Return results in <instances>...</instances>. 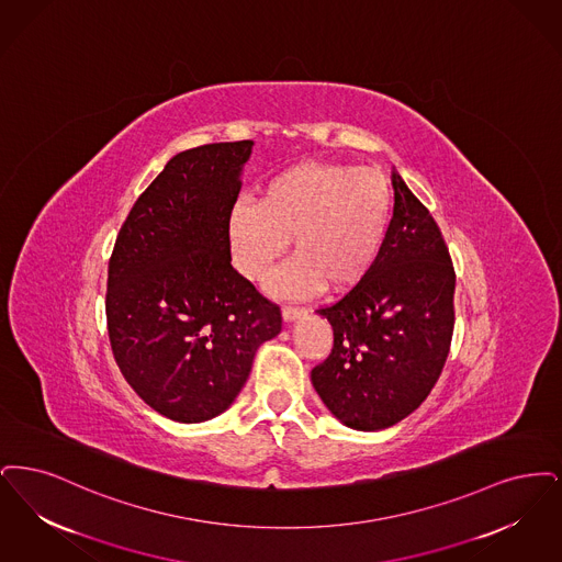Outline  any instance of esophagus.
<instances>
[{
	"mask_svg": "<svg viewBox=\"0 0 562 562\" xmlns=\"http://www.w3.org/2000/svg\"><path fill=\"white\" fill-rule=\"evenodd\" d=\"M281 315L285 321H295V318L304 317L306 315V308H297V306H283Z\"/></svg>",
	"mask_w": 562,
	"mask_h": 562,
	"instance_id": "34e87169",
	"label": "esophagus"
}]
</instances>
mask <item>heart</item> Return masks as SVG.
I'll return each instance as SVG.
<instances>
[{
    "label": "heart",
    "instance_id": "obj_1",
    "mask_svg": "<svg viewBox=\"0 0 562 562\" xmlns=\"http://www.w3.org/2000/svg\"><path fill=\"white\" fill-rule=\"evenodd\" d=\"M392 216L384 171L306 161L274 173L256 203L231 210L228 245L245 279L265 281L292 239L295 256L270 277L274 295L348 293L378 267Z\"/></svg>",
    "mask_w": 562,
    "mask_h": 562
}]
</instances>
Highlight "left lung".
Masks as SVG:
<instances>
[{"instance_id":"8db88e82","label":"left lung","mask_w":562,"mask_h":562,"mask_svg":"<svg viewBox=\"0 0 562 562\" xmlns=\"http://www.w3.org/2000/svg\"><path fill=\"white\" fill-rule=\"evenodd\" d=\"M394 216L378 267L331 306L329 357L311 371L327 409L355 430L415 412L439 380L453 336L456 270L439 224L392 171Z\"/></svg>"}]
</instances>
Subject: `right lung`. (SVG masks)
<instances>
[{
  "label": "right lung",
  "instance_id": "right-lung-1",
  "mask_svg": "<svg viewBox=\"0 0 562 562\" xmlns=\"http://www.w3.org/2000/svg\"><path fill=\"white\" fill-rule=\"evenodd\" d=\"M251 140L173 155L109 260L106 325L123 378L157 414L205 422L237 398L281 308L231 265L228 216Z\"/></svg>",
  "mask_w": 562,
  "mask_h": 562
}]
</instances>
